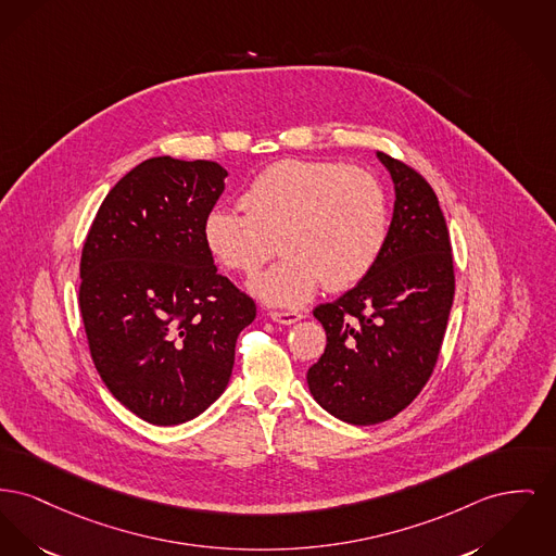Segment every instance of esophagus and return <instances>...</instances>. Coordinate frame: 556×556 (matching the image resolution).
<instances>
[{
	"mask_svg": "<svg viewBox=\"0 0 556 556\" xmlns=\"http://www.w3.org/2000/svg\"><path fill=\"white\" fill-rule=\"evenodd\" d=\"M268 315H270L273 321L283 324V326H290V324H295V321L302 319V313H298V311H270Z\"/></svg>",
	"mask_w": 556,
	"mask_h": 556,
	"instance_id": "34e87169",
	"label": "esophagus"
}]
</instances>
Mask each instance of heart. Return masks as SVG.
<instances>
[{"instance_id":"b5f03b06","label":"heart","mask_w":556,"mask_h":556,"mask_svg":"<svg viewBox=\"0 0 556 556\" xmlns=\"http://www.w3.org/2000/svg\"><path fill=\"white\" fill-rule=\"evenodd\" d=\"M243 212L214 207L201 235L210 256L254 275L279 248L286 258L252 281L268 304L302 306L324 281L342 292L363 281L389 239V195L369 169L340 162L281 160L264 167L239 197Z\"/></svg>"}]
</instances>
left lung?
I'll return each mask as SVG.
<instances>
[{
    "instance_id": "left-lung-1",
    "label": "left lung",
    "mask_w": 556,
    "mask_h": 556,
    "mask_svg": "<svg viewBox=\"0 0 556 556\" xmlns=\"http://www.w3.org/2000/svg\"><path fill=\"white\" fill-rule=\"evenodd\" d=\"M378 157L396 195L387 248L353 290L313 311L327 344L306 374L315 401L357 426L391 420L425 389L456 292L437 193L412 165L382 151Z\"/></svg>"
}]
</instances>
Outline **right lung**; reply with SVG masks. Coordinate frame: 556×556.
I'll return each mask as SVG.
<instances>
[{
  "mask_svg": "<svg viewBox=\"0 0 556 556\" xmlns=\"http://www.w3.org/2000/svg\"><path fill=\"white\" fill-rule=\"evenodd\" d=\"M225 176L216 162L147 160L111 189L84 241L79 313L92 359L111 394L149 425L205 412L256 317L201 235Z\"/></svg>",
  "mask_w": 556,
  "mask_h": 556,
  "instance_id": "right-lung-1",
  "label": "right lung"
}]
</instances>
